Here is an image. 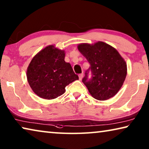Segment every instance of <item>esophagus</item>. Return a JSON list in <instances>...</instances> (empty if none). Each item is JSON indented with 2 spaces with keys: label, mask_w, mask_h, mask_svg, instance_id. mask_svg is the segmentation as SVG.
<instances>
[{
  "label": "esophagus",
  "mask_w": 149,
  "mask_h": 149,
  "mask_svg": "<svg viewBox=\"0 0 149 149\" xmlns=\"http://www.w3.org/2000/svg\"><path fill=\"white\" fill-rule=\"evenodd\" d=\"M82 77H83V74H79V80H80V81H81V80H82Z\"/></svg>",
  "instance_id": "esophagus-1"
}]
</instances>
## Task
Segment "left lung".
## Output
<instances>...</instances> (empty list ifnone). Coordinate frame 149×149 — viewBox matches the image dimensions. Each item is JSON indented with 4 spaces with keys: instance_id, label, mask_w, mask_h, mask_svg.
Returning a JSON list of instances; mask_svg holds the SVG:
<instances>
[{
    "instance_id": "8db88e82",
    "label": "left lung",
    "mask_w": 149,
    "mask_h": 149,
    "mask_svg": "<svg viewBox=\"0 0 149 149\" xmlns=\"http://www.w3.org/2000/svg\"><path fill=\"white\" fill-rule=\"evenodd\" d=\"M78 49L90 64L82 81L92 97L98 100L114 97L127 76L124 59L114 48L103 42L92 45L81 44ZM89 74H91V78H88Z\"/></svg>"
}]
</instances>
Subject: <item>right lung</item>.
<instances>
[{
    "mask_svg": "<svg viewBox=\"0 0 149 149\" xmlns=\"http://www.w3.org/2000/svg\"><path fill=\"white\" fill-rule=\"evenodd\" d=\"M27 80L36 95L53 99L65 92V87L79 79L69 63L65 61V52L48 46L31 61L26 72Z\"/></svg>",
    "mask_w": 149,
    "mask_h": 149,
    "instance_id": "obj_1",
    "label": "right lung"
}]
</instances>
